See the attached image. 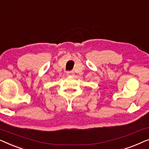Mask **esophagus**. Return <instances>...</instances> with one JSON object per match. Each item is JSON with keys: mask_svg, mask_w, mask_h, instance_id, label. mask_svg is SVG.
Segmentation results:
<instances>
[{"mask_svg": "<svg viewBox=\"0 0 149 149\" xmlns=\"http://www.w3.org/2000/svg\"><path fill=\"white\" fill-rule=\"evenodd\" d=\"M66 74L67 75H69V76H72V75H74V72H73V71H71V72H67Z\"/></svg>", "mask_w": 149, "mask_h": 149, "instance_id": "34e87169", "label": "esophagus"}]
</instances>
